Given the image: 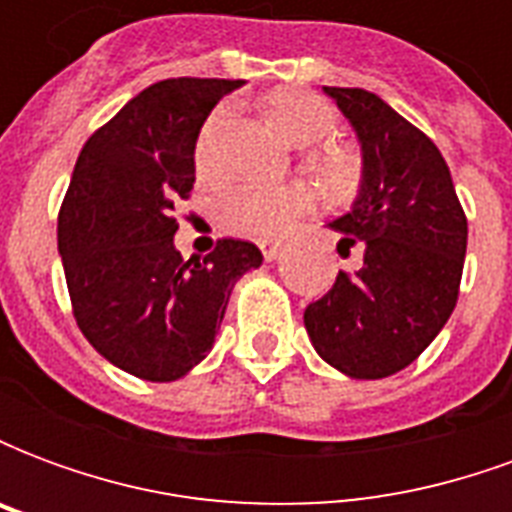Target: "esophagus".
Returning <instances> with one entry per match:
<instances>
[{
  "mask_svg": "<svg viewBox=\"0 0 512 512\" xmlns=\"http://www.w3.org/2000/svg\"><path fill=\"white\" fill-rule=\"evenodd\" d=\"M260 252H263L266 260H277V257L282 255V246L274 244V241H263V244H260Z\"/></svg>",
  "mask_w": 512,
  "mask_h": 512,
  "instance_id": "obj_1",
  "label": "esophagus"
}]
</instances>
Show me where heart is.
I'll return each mask as SVG.
<instances>
[{
  "mask_svg": "<svg viewBox=\"0 0 512 512\" xmlns=\"http://www.w3.org/2000/svg\"><path fill=\"white\" fill-rule=\"evenodd\" d=\"M266 117L279 134L296 147H315L329 142L337 131V109L326 98L307 90H279L268 95ZM233 126V109L216 106L202 123L194 145V164L200 175H216L224 164V136ZM318 167L326 178L343 186L354 178L351 158L340 150H326L318 158ZM312 191L301 183L268 186V183H235L219 200L222 222L241 235L252 238H279L299 216L310 211Z\"/></svg>",
  "mask_w": 512,
  "mask_h": 512,
  "instance_id": "obj_1",
  "label": "heart"
}]
</instances>
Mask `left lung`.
I'll return each mask as SVG.
<instances>
[{"label":"left lung","mask_w":512,"mask_h":512,"mask_svg":"<svg viewBox=\"0 0 512 512\" xmlns=\"http://www.w3.org/2000/svg\"><path fill=\"white\" fill-rule=\"evenodd\" d=\"M323 93L362 145L359 194L329 227L343 233L337 252L362 244L365 263L337 274L304 310V326L323 362L373 381L411 365L450 321L469 230L450 167L428 136L376 93Z\"/></svg>","instance_id":"8db88e82"}]
</instances>
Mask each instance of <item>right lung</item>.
Segmentation results:
<instances>
[{
    "instance_id": "add662e5",
    "label": "right lung",
    "mask_w": 512,
    "mask_h": 512,
    "mask_svg": "<svg viewBox=\"0 0 512 512\" xmlns=\"http://www.w3.org/2000/svg\"><path fill=\"white\" fill-rule=\"evenodd\" d=\"M230 79H167L131 98L84 142L57 222L73 318L106 362L175 381L213 348L235 282L260 268L249 241L205 260L175 249V202L194 186V145Z\"/></svg>"
}]
</instances>
